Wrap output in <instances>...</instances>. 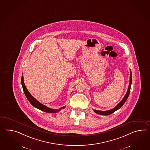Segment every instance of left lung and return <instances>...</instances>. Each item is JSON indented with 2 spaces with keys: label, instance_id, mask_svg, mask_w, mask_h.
<instances>
[{
  "label": "left lung",
  "instance_id": "obj_1",
  "mask_svg": "<svg viewBox=\"0 0 150 150\" xmlns=\"http://www.w3.org/2000/svg\"><path fill=\"white\" fill-rule=\"evenodd\" d=\"M130 83H129V87H128V89L127 91V93L125 96L124 97L123 100L120 101V102L118 104L116 107L113 108L111 110H108V111H100V110H93V111L95 113L99 114V115H109L111 113H113L115 111H116L117 110H118L120 109L121 107L125 103V102H126L130 92V89H131V83H132V73H131V71L130 70Z\"/></svg>",
  "mask_w": 150,
  "mask_h": 150
}]
</instances>
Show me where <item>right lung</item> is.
<instances>
[{"label":"right lung","mask_w":150,"mask_h":150,"mask_svg":"<svg viewBox=\"0 0 150 150\" xmlns=\"http://www.w3.org/2000/svg\"><path fill=\"white\" fill-rule=\"evenodd\" d=\"M21 84H22V87L23 88V92L25 94L27 100H28V101L30 102V103L33 107L36 108L37 109H39V110H42L44 112H48V113H56V112H59L61 109H63L64 108H65V107H63L60 108L59 109H50V108L46 107L42 104L38 100H37L35 98H34L33 97L30 95L29 91L27 89L26 87L25 86V83L23 82V75H22V76H21Z\"/></svg>","instance_id":"right-lung-1"}]
</instances>
